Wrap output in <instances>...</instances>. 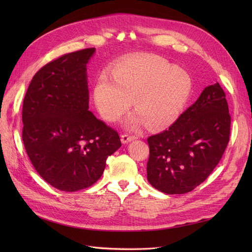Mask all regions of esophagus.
Segmentation results:
<instances>
[{"mask_svg":"<svg viewBox=\"0 0 252 252\" xmlns=\"http://www.w3.org/2000/svg\"><path fill=\"white\" fill-rule=\"evenodd\" d=\"M135 139H136V136L130 135V134H122V136H121V141H122V143H123V144H127V143L131 142V141H133Z\"/></svg>","mask_w":252,"mask_h":252,"instance_id":"1","label":"esophagus"}]
</instances>
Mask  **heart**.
I'll return each mask as SVG.
<instances>
[{
    "mask_svg": "<svg viewBox=\"0 0 252 252\" xmlns=\"http://www.w3.org/2000/svg\"><path fill=\"white\" fill-rule=\"evenodd\" d=\"M103 72L94 86L95 105L102 117L118 121L131 106L138 112L127 125L138 128L146 122L150 128L171 125L180 117L191 93L190 75L178 66L156 56L133 58Z\"/></svg>",
    "mask_w": 252,
    "mask_h": 252,
    "instance_id": "heart-1",
    "label": "heart"
}]
</instances>
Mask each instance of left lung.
<instances>
[{"instance_id": "8db88e82", "label": "left lung", "mask_w": 252, "mask_h": 252, "mask_svg": "<svg viewBox=\"0 0 252 252\" xmlns=\"http://www.w3.org/2000/svg\"><path fill=\"white\" fill-rule=\"evenodd\" d=\"M230 122L222 87L219 83L206 87L167 130L148 138L151 186L167 194L187 193L199 186L224 155Z\"/></svg>"}]
</instances>
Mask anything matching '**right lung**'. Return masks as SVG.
Segmentation results:
<instances>
[{
  "label": "right lung",
  "mask_w": 252,
  "mask_h": 252,
  "mask_svg": "<svg viewBox=\"0 0 252 252\" xmlns=\"http://www.w3.org/2000/svg\"><path fill=\"white\" fill-rule=\"evenodd\" d=\"M94 51L67 53L43 66L23 102L28 158L43 180L62 191L94 185L122 146L118 132L89 111L86 65Z\"/></svg>",
  "instance_id": "obj_1"
}]
</instances>
